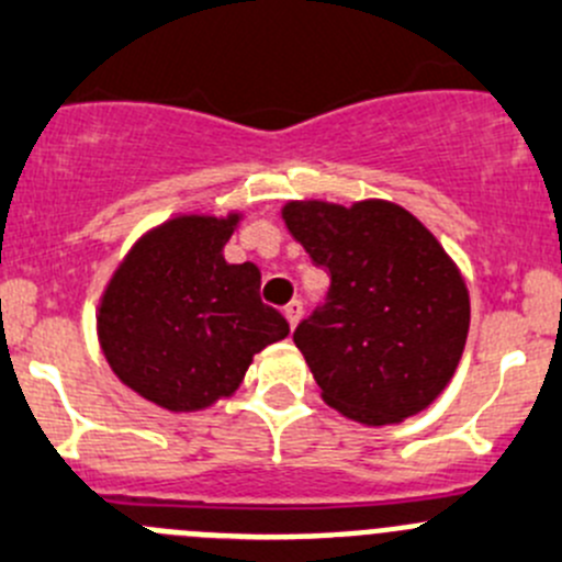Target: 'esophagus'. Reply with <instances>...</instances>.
Returning <instances> with one entry per match:
<instances>
[{
	"label": "esophagus",
	"instance_id": "obj_1",
	"mask_svg": "<svg viewBox=\"0 0 562 562\" xmlns=\"http://www.w3.org/2000/svg\"><path fill=\"white\" fill-rule=\"evenodd\" d=\"M284 317H286V323H290V328H295V325L301 323V317H303V303L301 301L286 303V306H284Z\"/></svg>",
	"mask_w": 562,
	"mask_h": 562
}]
</instances>
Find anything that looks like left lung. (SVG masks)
<instances>
[{
    "mask_svg": "<svg viewBox=\"0 0 562 562\" xmlns=\"http://www.w3.org/2000/svg\"><path fill=\"white\" fill-rule=\"evenodd\" d=\"M281 217L330 276L325 303L292 336L325 403L372 427L425 411L467 345L469 292L456 261L381 198L290 201Z\"/></svg>",
    "mask_w": 562,
    "mask_h": 562,
    "instance_id": "left-lung-1",
    "label": "left lung"
}]
</instances>
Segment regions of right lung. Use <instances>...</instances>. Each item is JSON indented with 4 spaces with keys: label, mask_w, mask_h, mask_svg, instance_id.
I'll return each mask as SVG.
<instances>
[{
    "label": "right lung",
    "mask_w": 562,
    "mask_h": 562,
    "mask_svg": "<svg viewBox=\"0 0 562 562\" xmlns=\"http://www.w3.org/2000/svg\"><path fill=\"white\" fill-rule=\"evenodd\" d=\"M239 217H170L132 245L101 295L106 364L159 408L201 411L232 397L256 352L290 334L261 303L259 267L223 259Z\"/></svg>",
    "instance_id": "right-lung-1"
}]
</instances>
